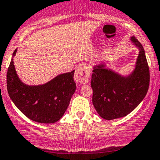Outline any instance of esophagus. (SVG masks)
I'll return each instance as SVG.
<instances>
[{
  "mask_svg": "<svg viewBox=\"0 0 160 160\" xmlns=\"http://www.w3.org/2000/svg\"><path fill=\"white\" fill-rule=\"evenodd\" d=\"M90 76V69L87 66L79 67L74 74V81L77 83L85 84L87 83L89 80Z\"/></svg>",
  "mask_w": 160,
  "mask_h": 160,
  "instance_id": "obj_1",
  "label": "esophagus"
}]
</instances>
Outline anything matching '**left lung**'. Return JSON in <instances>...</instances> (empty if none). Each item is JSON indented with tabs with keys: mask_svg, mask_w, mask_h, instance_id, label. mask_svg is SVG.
<instances>
[{
	"mask_svg": "<svg viewBox=\"0 0 160 160\" xmlns=\"http://www.w3.org/2000/svg\"><path fill=\"white\" fill-rule=\"evenodd\" d=\"M130 41L139 50L135 68L128 75L106 68L104 63L92 67V104L106 120L122 118L133 112L144 98L149 86V68L142 45L133 36Z\"/></svg>",
	"mask_w": 160,
	"mask_h": 160,
	"instance_id": "8db88e82",
	"label": "left lung"
}]
</instances>
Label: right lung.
<instances>
[{
  "mask_svg": "<svg viewBox=\"0 0 160 160\" xmlns=\"http://www.w3.org/2000/svg\"><path fill=\"white\" fill-rule=\"evenodd\" d=\"M12 54L7 72V89L11 100L27 118L40 123H53L62 118L76 89L74 71L59 74L48 82L29 86L20 80Z\"/></svg>",
  "mask_w": 160,
  "mask_h": 160,
  "instance_id": "right-lung-1",
  "label": "right lung"
}]
</instances>
